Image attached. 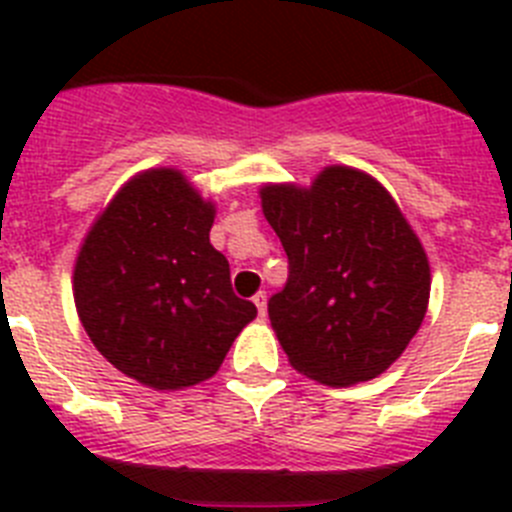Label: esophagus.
Listing matches in <instances>:
<instances>
[{
	"instance_id": "34e87169",
	"label": "esophagus",
	"mask_w": 512,
	"mask_h": 512,
	"mask_svg": "<svg viewBox=\"0 0 512 512\" xmlns=\"http://www.w3.org/2000/svg\"><path fill=\"white\" fill-rule=\"evenodd\" d=\"M253 305L259 307V315L264 318L266 315V292H256V295H253Z\"/></svg>"
}]
</instances>
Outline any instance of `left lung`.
Returning <instances> with one entry per match:
<instances>
[{"label":"left lung","instance_id":"left-lung-1","mask_svg":"<svg viewBox=\"0 0 512 512\" xmlns=\"http://www.w3.org/2000/svg\"><path fill=\"white\" fill-rule=\"evenodd\" d=\"M261 207L287 253L269 320L297 372L343 387L408 348L428 307V259L387 189L330 166L310 189L271 184Z\"/></svg>","mask_w":512,"mask_h":512}]
</instances>
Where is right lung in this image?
Listing matches in <instances>:
<instances>
[{
	"label": "right lung",
	"mask_w": 512,
	"mask_h": 512,
	"mask_svg": "<svg viewBox=\"0 0 512 512\" xmlns=\"http://www.w3.org/2000/svg\"><path fill=\"white\" fill-rule=\"evenodd\" d=\"M215 207L179 171L128 182L81 246L74 300L99 354L156 390H179L220 369L256 305L230 287L210 243Z\"/></svg>",
	"instance_id": "right-lung-1"
}]
</instances>
